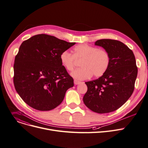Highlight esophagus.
Returning a JSON list of instances; mask_svg holds the SVG:
<instances>
[{"instance_id": "34e87169", "label": "esophagus", "mask_w": 148, "mask_h": 148, "mask_svg": "<svg viewBox=\"0 0 148 148\" xmlns=\"http://www.w3.org/2000/svg\"><path fill=\"white\" fill-rule=\"evenodd\" d=\"M74 84H75V85L80 84H81V83H82V82H79V81H78V80H74Z\"/></svg>"}]
</instances>
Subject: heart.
I'll use <instances>...</instances> for the list:
<instances>
[{"instance_id":"b5f03b06","label":"heart","mask_w":148,"mask_h":148,"mask_svg":"<svg viewBox=\"0 0 148 148\" xmlns=\"http://www.w3.org/2000/svg\"><path fill=\"white\" fill-rule=\"evenodd\" d=\"M62 66L68 71H73L76 65V61H80L81 68L71 73L77 80H86L93 75L100 77L107 71L110 65V55L106 50L87 44L76 46L73 50V55L67 51L60 55Z\"/></svg>"}]
</instances>
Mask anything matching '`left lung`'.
Listing matches in <instances>:
<instances>
[{
    "label": "left lung",
    "mask_w": 148,
    "mask_h": 148,
    "mask_svg": "<svg viewBox=\"0 0 148 148\" xmlns=\"http://www.w3.org/2000/svg\"><path fill=\"white\" fill-rule=\"evenodd\" d=\"M95 45L103 47L110 55V65L104 75L87 82L83 97L86 106L93 112L104 114L119 109L133 93L137 67L133 51L121 42L101 39Z\"/></svg>",
    "instance_id": "left-lung-1"
}]
</instances>
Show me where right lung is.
<instances>
[{
  "mask_svg": "<svg viewBox=\"0 0 148 148\" xmlns=\"http://www.w3.org/2000/svg\"><path fill=\"white\" fill-rule=\"evenodd\" d=\"M75 44L45 34L22 43L15 58L13 81L16 91L28 105L45 111L61 103L74 80L60 57Z\"/></svg>",
  "mask_w": 148,
  "mask_h": 148,
  "instance_id": "obj_1",
  "label": "right lung"
}]
</instances>
